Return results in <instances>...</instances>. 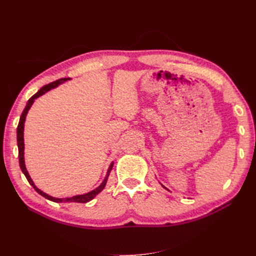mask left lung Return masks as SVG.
<instances>
[{"label":"left lung","instance_id":"left-lung-1","mask_svg":"<svg viewBox=\"0 0 256 256\" xmlns=\"http://www.w3.org/2000/svg\"><path fill=\"white\" fill-rule=\"evenodd\" d=\"M164 188H166V187H164Z\"/></svg>","mask_w":256,"mask_h":256}]
</instances>
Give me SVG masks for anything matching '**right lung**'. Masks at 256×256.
Instances as JSON below:
<instances>
[{"label":"right lung","mask_w":256,"mask_h":256,"mask_svg":"<svg viewBox=\"0 0 256 256\" xmlns=\"http://www.w3.org/2000/svg\"><path fill=\"white\" fill-rule=\"evenodd\" d=\"M67 80H70V78H63V79H58L56 81L54 82H51L47 85H44V86H42L40 90H38L35 95H33L32 97H30L28 99V102L24 108V110H23L21 116H20V120H19V124H18V127H17V142H18V156H19V164H20V168H21V171L23 172V174L26 175L28 182L30 184V186H33V188L36 190V192L40 193V196H42L44 198H48L50 200H52V202H56V203H88L90 202V200L94 198L99 192H102V189L106 187V180H108V177H109V174L111 172V170L113 168V162L110 164L109 166V170H108V173H106V176L102 184L99 186L98 188H96L95 190H92L88 193H85V194H81V196H74L72 198H53V196H50L49 194H47V193L42 192V190L38 189L36 186L34 184L32 178L30 177L28 171H26V164H24V138H23V130H24V122H26V114L30 110V108L32 106L34 100L36 98H38L40 96L44 95V92H47L48 90H50L51 88H56L58 85H60V83H63Z\"/></svg>","instance_id":"add662e5"}]
</instances>
